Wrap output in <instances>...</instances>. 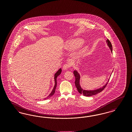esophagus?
Instances as JSON below:
<instances>
[{"label":"esophagus","instance_id":"34e87169","mask_svg":"<svg viewBox=\"0 0 132 132\" xmlns=\"http://www.w3.org/2000/svg\"><path fill=\"white\" fill-rule=\"evenodd\" d=\"M70 67V65L69 63H66L63 65V69L65 70L68 69Z\"/></svg>","mask_w":132,"mask_h":132}]
</instances>
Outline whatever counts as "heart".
<instances>
[{"mask_svg":"<svg viewBox=\"0 0 132 132\" xmlns=\"http://www.w3.org/2000/svg\"><path fill=\"white\" fill-rule=\"evenodd\" d=\"M83 43V40L80 38H76L69 41L66 44V48L69 51H73L80 47ZM87 47H84L80 52V55H83L86 53Z\"/></svg>","mask_w":132,"mask_h":132,"instance_id":"b5f03b06","label":"heart"}]
</instances>
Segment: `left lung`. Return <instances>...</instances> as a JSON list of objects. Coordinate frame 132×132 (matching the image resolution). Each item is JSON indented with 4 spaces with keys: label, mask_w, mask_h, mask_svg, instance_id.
<instances>
[{
    "label": "left lung",
    "mask_w": 132,
    "mask_h": 132,
    "mask_svg": "<svg viewBox=\"0 0 132 132\" xmlns=\"http://www.w3.org/2000/svg\"><path fill=\"white\" fill-rule=\"evenodd\" d=\"M107 43V45L109 46V47L110 48V49L111 50V52H112V46L111 42L109 41V40L108 39H107L106 40ZM74 75L75 77V84L76 87L78 89V92L81 94H82L84 96H92L94 95H95V94H97L100 93H101V92H102L105 88L106 86L107 82L106 84L103 87H102V88L97 89H95V90H84L82 89L80 85V76L79 74L77 72V71H74Z\"/></svg>",
    "instance_id": "1"
}]
</instances>
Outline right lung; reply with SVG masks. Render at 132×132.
I'll return each instance as SVG.
<instances>
[{
    "instance_id": "obj_1",
    "label": "right lung",
    "mask_w": 132,
    "mask_h": 132,
    "mask_svg": "<svg viewBox=\"0 0 132 132\" xmlns=\"http://www.w3.org/2000/svg\"><path fill=\"white\" fill-rule=\"evenodd\" d=\"M61 71H62V70H61V69H59V70H58V71L56 73H55V75H54L55 85H54V88H53V89H52V92H51V93H50V95L47 97V98H44V100L48 99V98H50V97L51 96H52L53 94H54V93H55V89H56V88L57 86V77H58V76L59 75L61 74Z\"/></svg>"
}]
</instances>
